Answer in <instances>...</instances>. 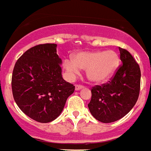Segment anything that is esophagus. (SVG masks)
<instances>
[{
	"instance_id": "obj_1",
	"label": "esophagus",
	"mask_w": 151,
	"mask_h": 151,
	"mask_svg": "<svg viewBox=\"0 0 151 151\" xmlns=\"http://www.w3.org/2000/svg\"><path fill=\"white\" fill-rule=\"evenodd\" d=\"M84 89V86H80V85H76L75 86V90H80Z\"/></svg>"
}]
</instances>
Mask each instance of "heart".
<instances>
[{
    "instance_id": "b5f03b06",
    "label": "heart",
    "mask_w": 151,
    "mask_h": 151,
    "mask_svg": "<svg viewBox=\"0 0 151 151\" xmlns=\"http://www.w3.org/2000/svg\"><path fill=\"white\" fill-rule=\"evenodd\" d=\"M119 56L114 50L84 52L77 53L73 59H65L63 66L70 76H74L80 69L86 70L87 79L100 84L112 78L119 66Z\"/></svg>"
}]
</instances>
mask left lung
I'll list each match as a JSON object with an SVG mask.
<instances>
[{
	"label": "left lung",
	"mask_w": 151,
	"mask_h": 151,
	"mask_svg": "<svg viewBox=\"0 0 151 151\" xmlns=\"http://www.w3.org/2000/svg\"><path fill=\"white\" fill-rule=\"evenodd\" d=\"M122 64L109 83L96 86L88 107L98 121L110 123L118 121L132 110L140 91L139 65L127 50L118 48Z\"/></svg>",
	"instance_id": "8db88e82"
}]
</instances>
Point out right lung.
<instances>
[{
  "instance_id": "1",
  "label": "right lung",
  "mask_w": 151,
  "mask_h": 151,
  "mask_svg": "<svg viewBox=\"0 0 151 151\" xmlns=\"http://www.w3.org/2000/svg\"><path fill=\"white\" fill-rule=\"evenodd\" d=\"M61 63L57 45L43 44L28 50L15 64L13 98L22 112L38 122L55 120L74 92L73 85L62 78Z\"/></svg>"
}]
</instances>
